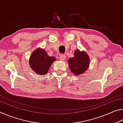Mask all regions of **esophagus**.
<instances>
[{
  "instance_id": "34e87169",
  "label": "esophagus",
  "mask_w": 123,
  "mask_h": 123,
  "mask_svg": "<svg viewBox=\"0 0 123 123\" xmlns=\"http://www.w3.org/2000/svg\"><path fill=\"white\" fill-rule=\"evenodd\" d=\"M60 60H61V61H64L66 59V55H63V54H61V55H60Z\"/></svg>"
}]
</instances>
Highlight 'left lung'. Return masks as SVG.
Here are the masks:
<instances>
[{
  "label": "left lung",
  "instance_id": "1",
  "mask_svg": "<svg viewBox=\"0 0 123 123\" xmlns=\"http://www.w3.org/2000/svg\"><path fill=\"white\" fill-rule=\"evenodd\" d=\"M74 56L68 60V64L70 70L75 75L82 74L88 69L89 59L87 54L84 51L81 52L76 50Z\"/></svg>",
  "mask_w": 123,
  "mask_h": 123
}]
</instances>
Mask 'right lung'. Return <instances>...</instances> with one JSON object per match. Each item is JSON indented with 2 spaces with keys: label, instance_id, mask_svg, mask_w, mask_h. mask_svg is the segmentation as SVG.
<instances>
[{
  "label": "right lung",
  "instance_id": "right-lung-1",
  "mask_svg": "<svg viewBox=\"0 0 123 123\" xmlns=\"http://www.w3.org/2000/svg\"><path fill=\"white\" fill-rule=\"evenodd\" d=\"M55 60L54 57L48 55L44 49L38 48L33 52L29 61L31 68L34 71L39 75H45Z\"/></svg>",
  "mask_w": 123,
  "mask_h": 123
}]
</instances>
